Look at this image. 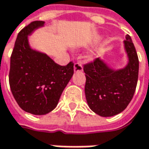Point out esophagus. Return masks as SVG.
Returning <instances> with one entry per match:
<instances>
[{"label":"esophagus","instance_id":"esophagus-1","mask_svg":"<svg viewBox=\"0 0 149 149\" xmlns=\"http://www.w3.org/2000/svg\"><path fill=\"white\" fill-rule=\"evenodd\" d=\"M74 70L75 72H82L83 70H84V68H83L82 64L78 62L74 64Z\"/></svg>","mask_w":149,"mask_h":149}]
</instances>
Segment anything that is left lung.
<instances>
[{
  "mask_svg": "<svg viewBox=\"0 0 149 149\" xmlns=\"http://www.w3.org/2000/svg\"><path fill=\"white\" fill-rule=\"evenodd\" d=\"M129 63L119 70L110 69L102 60L94 59L84 65L85 96L88 107L101 116H112L127 107L136 89L139 58L130 35L124 41Z\"/></svg>",
  "mask_w": 149,
  "mask_h": 149,
  "instance_id": "obj_1",
  "label": "left lung"
}]
</instances>
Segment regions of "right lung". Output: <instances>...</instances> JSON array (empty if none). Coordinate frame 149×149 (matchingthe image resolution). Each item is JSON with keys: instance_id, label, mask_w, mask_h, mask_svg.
Returning <instances> with one entry per match:
<instances>
[{"instance_id": "1", "label": "right lung", "mask_w": 149, "mask_h": 149, "mask_svg": "<svg viewBox=\"0 0 149 149\" xmlns=\"http://www.w3.org/2000/svg\"><path fill=\"white\" fill-rule=\"evenodd\" d=\"M44 21H33L17 36L10 56L9 83L20 108L33 115H45L58 104L63 90L74 74V63H55L46 54L30 48L28 35Z\"/></svg>"}]
</instances>
